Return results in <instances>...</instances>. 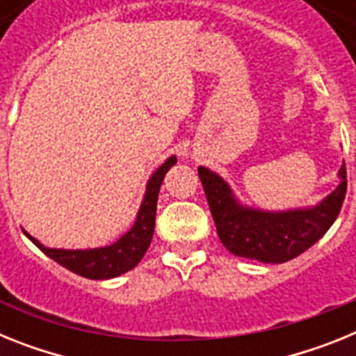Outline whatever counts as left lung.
<instances>
[{
    "mask_svg": "<svg viewBox=\"0 0 356 356\" xmlns=\"http://www.w3.org/2000/svg\"><path fill=\"white\" fill-rule=\"evenodd\" d=\"M207 194L217 235L229 253L264 264H284L314 246L335 222L346 197V165L341 184L312 209L266 212L250 209L235 200L229 185L207 168H197Z\"/></svg>",
    "mask_w": 356,
    "mask_h": 356,
    "instance_id": "8db88e82",
    "label": "left lung"
}]
</instances>
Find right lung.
<instances>
[{
	"mask_svg": "<svg viewBox=\"0 0 356 356\" xmlns=\"http://www.w3.org/2000/svg\"><path fill=\"white\" fill-rule=\"evenodd\" d=\"M175 163L176 156H169L151 175L149 181L146 185V194H144L143 205H140L134 226L118 242L110 244V246L96 248V250H53V248L42 246L28 232H24V235L44 254H48L49 259L55 260L56 264H60L62 267L72 271L74 275L83 276V278L108 280L130 271V269H134L140 262V259L144 257L147 248H149L153 232H155V213L160 185H162L165 172Z\"/></svg>",
	"mask_w": 356,
	"mask_h": 356,
	"instance_id": "right-lung-1",
	"label": "right lung"
}]
</instances>
